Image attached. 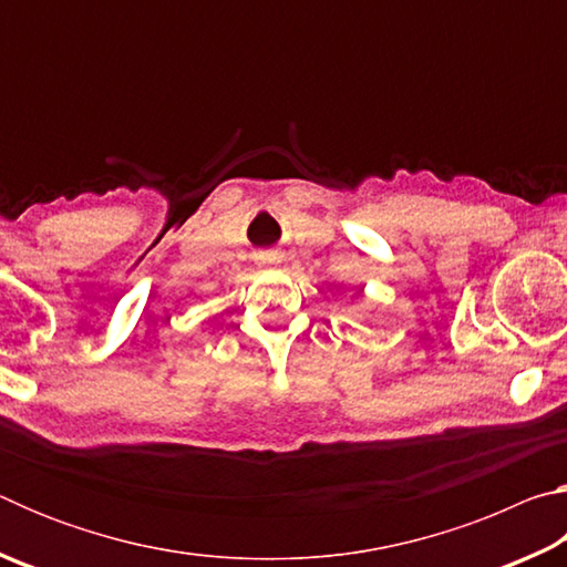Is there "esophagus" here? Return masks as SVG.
Wrapping results in <instances>:
<instances>
[{"instance_id": "obj_1", "label": "esophagus", "mask_w": 567, "mask_h": 567, "mask_svg": "<svg viewBox=\"0 0 567 567\" xmlns=\"http://www.w3.org/2000/svg\"><path fill=\"white\" fill-rule=\"evenodd\" d=\"M275 262H277V255H275V252H265V255L260 257V265L270 267V265H275Z\"/></svg>"}]
</instances>
